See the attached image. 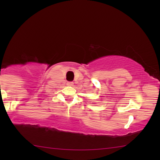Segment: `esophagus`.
Here are the masks:
<instances>
[{"instance_id": "obj_1", "label": "esophagus", "mask_w": 160, "mask_h": 160, "mask_svg": "<svg viewBox=\"0 0 160 160\" xmlns=\"http://www.w3.org/2000/svg\"><path fill=\"white\" fill-rule=\"evenodd\" d=\"M67 85H68V86H73V82H67Z\"/></svg>"}]
</instances>
